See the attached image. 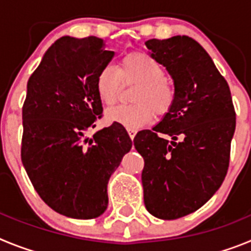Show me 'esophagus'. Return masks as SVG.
<instances>
[{
  "label": "esophagus",
  "mask_w": 251,
  "mask_h": 251,
  "mask_svg": "<svg viewBox=\"0 0 251 251\" xmlns=\"http://www.w3.org/2000/svg\"><path fill=\"white\" fill-rule=\"evenodd\" d=\"M128 134H129V137L130 138H134V137H136V134H137V129H133V128H128Z\"/></svg>",
  "instance_id": "obj_1"
}]
</instances>
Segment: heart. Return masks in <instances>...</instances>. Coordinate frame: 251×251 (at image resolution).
I'll return each mask as SVG.
<instances>
[{"mask_svg": "<svg viewBox=\"0 0 251 251\" xmlns=\"http://www.w3.org/2000/svg\"><path fill=\"white\" fill-rule=\"evenodd\" d=\"M165 68L158 60L145 51L124 55L117 69L105 66L99 72L95 88L99 99L106 106L119 100L122 86L137 85L130 105H121L106 112L109 122L126 128L145 127L154 118L165 117L176 103V86L165 76Z\"/></svg>", "mask_w": 251, "mask_h": 251, "instance_id": "obj_1", "label": "heart"}]
</instances>
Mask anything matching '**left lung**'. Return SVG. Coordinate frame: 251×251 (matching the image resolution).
<instances>
[{
    "label": "left lung",
    "instance_id": "1",
    "mask_svg": "<svg viewBox=\"0 0 251 251\" xmlns=\"http://www.w3.org/2000/svg\"><path fill=\"white\" fill-rule=\"evenodd\" d=\"M146 46L171 74L177 97L156 127L137 133L134 147L145 159L146 207L175 220L199 210L223 185L236 117L229 84L197 41L174 36Z\"/></svg>",
    "mask_w": 251,
    "mask_h": 251
}]
</instances>
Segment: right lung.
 <instances>
[{
    "label": "right lung",
    "instance_id": "add662e5",
    "mask_svg": "<svg viewBox=\"0 0 251 251\" xmlns=\"http://www.w3.org/2000/svg\"><path fill=\"white\" fill-rule=\"evenodd\" d=\"M113 56L103 39L64 36L49 48L27 81L22 165L44 202L73 219L103 214L108 179L132 148L119 123L86 136L103 117L95 81Z\"/></svg>",
    "mask_w": 251,
    "mask_h": 251
}]
</instances>
